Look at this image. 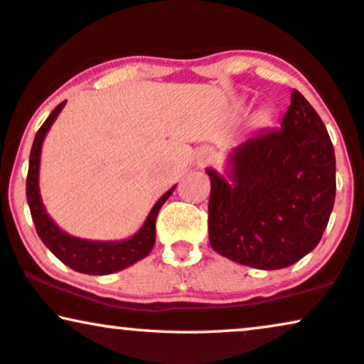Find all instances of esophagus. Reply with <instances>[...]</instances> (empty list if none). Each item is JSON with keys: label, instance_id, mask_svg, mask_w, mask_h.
<instances>
[{"label": "esophagus", "instance_id": "obj_1", "mask_svg": "<svg viewBox=\"0 0 364 364\" xmlns=\"http://www.w3.org/2000/svg\"><path fill=\"white\" fill-rule=\"evenodd\" d=\"M203 161H205V163H213V161H215V154L211 153V151H206L205 156H203Z\"/></svg>", "mask_w": 364, "mask_h": 364}]
</instances>
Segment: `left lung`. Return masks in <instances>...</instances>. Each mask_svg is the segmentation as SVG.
<instances>
[{"instance_id": "8db88e82", "label": "left lung", "mask_w": 364, "mask_h": 364, "mask_svg": "<svg viewBox=\"0 0 364 364\" xmlns=\"http://www.w3.org/2000/svg\"><path fill=\"white\" fill-rule=\"evenodd\" d=\"M232 166V185L206 169L213 250L264 270L314 250L334 206L336 158L324 122L301 92L292 90L280 129L242 142Z\"/></svg>"}]
</instances>
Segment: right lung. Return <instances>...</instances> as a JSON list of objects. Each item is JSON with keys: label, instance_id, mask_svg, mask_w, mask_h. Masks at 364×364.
Wrapping results in <instances>:
<instances>
[{"label": "right lung", "instance_id": "right-lung-1", "mask_svg": "<svg viewBox=\"0 0 364 364\" xmlns=\"http://www.w3.org/2000/svg\"><path fill=\"white\" fill-rule=\"evenodd\" d=\"M63 105H65V102L58 104L52 110L47 121L41 124L38 132H36L33 146H31L28 176H26V200H28L31 218H33L36 233H38L41 242L50 248V252L58 260H62L70 269L89 275L114 274L117 270H122L129 265L136 264L137 260L144 259L153 250L156 242V216H158L159 208L164 205V201L168 200L174 188L159 198V201L153 206L142 228L129 240L90 242L70 237L65 232H62L52 222V218H50L43 208V203H41L38 190V169L41 142H43L45 134H47L52 122L57 119L60 110L63 109Z\"/></svg>", "mask_w": 364, "mask_h": 364}]
</instances>
